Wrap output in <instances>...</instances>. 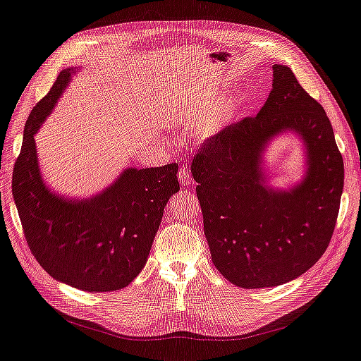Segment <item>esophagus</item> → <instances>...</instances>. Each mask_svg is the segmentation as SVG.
<instances>
[{"mask_svg": "<svg viewBox=\"0 0 361 361\" xmlns=\"http://www.w3.org/2000/svg\"><path fill=\"white\" fill-rule=\"evenodd\" d=\"M178 180L183 185H192L193 184V180H192V174H190V169L187 165H183L180 166V171H178Z\"/></svg>", "mask_w": 361, "mask_h": 361, "instance_id": "1", "label": "esophagus"}]
</instances>
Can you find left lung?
Returning a JSON list of instances; mask_svg holds the SVG:
<instances>
[{
    "instance_id": "left-lung-1",
    "label": "left lung",
    "mask_w": 361,
    "mask_h": 361,
    "mask_svg": "<svg viewBox=\"0 0 361 361\" xmlns=\"http://www.w3.org/2000/svg\"><path fill=\"white\" fill-rule=\"evenodd\" d=\"M304 138L309 171L286 194L262 184L260 153L279 132ZM212 262L233 285L271 288L304 274L329 246L343 187L332 123L285 65L257 116L234 122L203 143L192 161Z\"/></svg>"
}]
</instances>
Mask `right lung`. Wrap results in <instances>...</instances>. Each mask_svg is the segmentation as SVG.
Instances as JSON below:
<instances>
[{
	"mask_svg": "<svg viewBox=\"0 0 361 361\" xmlns=\"http://www.w3.org/2000/svg\"><path fill=\"white\" fill-rule=\"evenodd\" d=\"M61 71L30 112L11 190L30 252L59 281L85 292L128 286L147 261L169 197L180 190L178 164L128 168L103 193L88 200L57 196L42 183L34 134L71 81Z\"/></svg>",
	"mask_w": 361,
	"mask_h": 361,
	"instance_id": "right-lung-1",
	"label": "right lung"
}]
</instances>
